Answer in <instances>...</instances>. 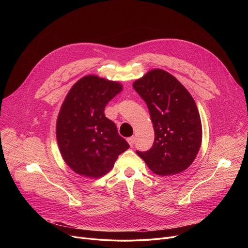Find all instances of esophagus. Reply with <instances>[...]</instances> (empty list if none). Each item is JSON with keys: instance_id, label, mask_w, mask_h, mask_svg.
Listing matches in <instances>:
<instances>
[{"instance_id": "esophagus-1", "label": "esophagus", "mask_w": 248, "mask_h": 248, "mask_svg": "<svg viewBox=\"0 0 248 248\" xmlns=\"http://www.w3.org/2000/svg\"><path fill=\"white\" fill-rule=\"evenodd\" d=\"M127 142H128V143H129V145L132 147V146H133V144H134V137H133V136L128 137V138H127Z\"/></svg>"}]
</instances>
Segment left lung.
Returning a JSON list of instances; mask_svg holds the SVG:
<instances>
[{
    "mask_svg": "<svg viewBox=\"0 0 248 248\" xmlns=\"http://www.w3.org/2000/svg\"><path fill=\"white\" fill-rule=\"evenodd\" d=\"M146 103L155 138L147 151H138L148 168L159 175L176 174L194 161L202 139L197 106L185 86L163 69L150 70L133 83Z\"/></svg>",
    "mask_w": 248,
    "mask_h": 248,
    "instance_id": "left-lung-1",
    "label": "left lung"
}]
</instances>
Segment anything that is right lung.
Returning <instances> with one entry per match:
<instances>
[{
    "mask_svg": "<svg viewBox=\"0 0 248 248\" xmlns=\"http://www.w3.org/2000/svg\"><path fill=\"white\" fill-rule=\"evenodd\" d=\"M122 89L118 82L87 76L66 95L57 121V139L64 162L77 173L100 178L129 148L115 123L104 114Z\"/></svg>",
    "mask_w": 248,
    "mask_h": 248,
    "instance_id": "add662e5",
    "label": "right lung"
}]
</instances>
